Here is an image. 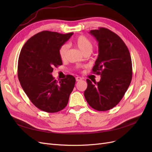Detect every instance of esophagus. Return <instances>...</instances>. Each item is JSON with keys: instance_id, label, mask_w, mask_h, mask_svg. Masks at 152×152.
Instances as JSON below:
<instances>
[{"instance_id": "34e87169", "label": "esophagus", "mask_w": 152, "mask_h": 152, "mask_svg": "<svg viewBox=\"0 0 152 152\" xmlns=\"http://www.w3.org/2000/svg\"><path fill=\"white\" fill-rule=\"evenodd\" d=\"M75 79H76V81H77V82L80 81V80H82V79H82V78L80 77H77L75 78Z\"/></svg>"}]
</instances>
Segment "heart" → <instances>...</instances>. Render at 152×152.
<instances>
[{
	"label": "heart",
	"instance_id": "b5f03b06",
	"mask_svg": "<svg viewBox=\"0 0 152 152\" xmlns=\"http://www.w3.org/2000/svg\"><path fill=\"white\" fill-rule=\"evenodd\" d=\"M74 43L84 54L87 52H91L93 49V44L85 35H80L77 37L74 40ZM68 49V45L66 44H62L59 47L58 53L61 59H64L66 58Z\"/></svg>",
	"mask_w": 152,
	"mask_h": 152
}]
</instances>
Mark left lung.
I'll return each mask as SVG.
<instances>
[{"label": "left lung", "instance_id": "left-lung-1", "mask_svg": "<svg viewBox=\"0 0 152 152\" xmlns=\"http://www.w3.org/2000/svg\"><path fill=\"white\" fill-rule=\"evenodd\" d=\"M90 34L98 42L99 54L93 72L101 75L94 83L87 79L84 91L87 102L98 111H107L121 102L132 77L130 53L122 39L108 28L100 27Z\"/></svg>", "mask_w": 152, "mask_h": 152}]
</instances>
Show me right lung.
<instances>
[{"label": "right lung", "instance_id": "add662e5", "mask_svg": "<svg viewBox=\"0 0 152 152\" xmlns=\"http://www.w3.org/2000/svg\"><path fill=\"white\" fill-rule=\"evenodd\" d=\"M73 34L40 31L27 40L21 50L18 79L31 102L45 112L65 108L75 86V79L71 75L59 82L52 75L53 68L62 65L59 48Z\"/></svg>", "mask_w": 152, "mask_h": 152}]
</instances>
